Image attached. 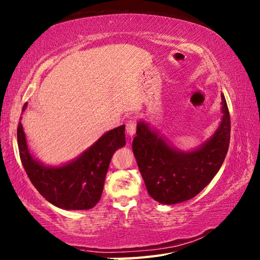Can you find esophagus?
Wrapping results in <instances>:
<instances>
[{
    "mask_svg": "<svg viewBox=\"0 0 260 260\" xmlns=\"http://www.w3.org/2000/svg\"><path fill=\"white\" fill-rule=\"evenodd\" d=\"M136 127H137V120L136 119H131L126 123V132L129 136H133L136 133Z\"/></svg>",
    "mask_w": 260,
    "mask_h": 260,
    "instance_id": "obj_1",
    "label": "esophagus"
}]
</instances>
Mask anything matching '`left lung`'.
I'll use <instances>...</instances> for the list:
<instances>
[{
    "mask_svg": "<svg viewBox=\"0 0 260 260\" xmlns=\"http://www.w3.org/2000/svg\"><path fill=\"white\" fill-rule=\"evenodd\" d=\"M222 119L214 136L189 153L172 148L145 123H138L133 152L149 196L173 205L195 197L214 178L225 160L231 141V116L221 94Z\"/></svg>",
    "mask_w": 260,
    "mask_h": 260,
    "instance_id": "1",
    "label": "left lung"
}]
</instances>
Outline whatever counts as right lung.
Segmentation results:
<instances>
[{
  "label": "right lung",
  "mask_w": 260,
  "mask_h": 260,
  "mask_svg": "<svg viewBox=\"0 0 260 260\" xmlns=\"http://www.w3.org/2000/svg\"><path fill=\"white\" fill-rule=\"evenodd\" d=\"M25 108L26 103L22 112ZM21 118L17 126L20 158L35 188L56 207L78 210L93 208L101 199L113 154L126 143L125 126L107 132L70 164L47 167L35 160L29 154Z\"/></svg>",
  "instance_id": "right-lung-1"
}]
</instances>
